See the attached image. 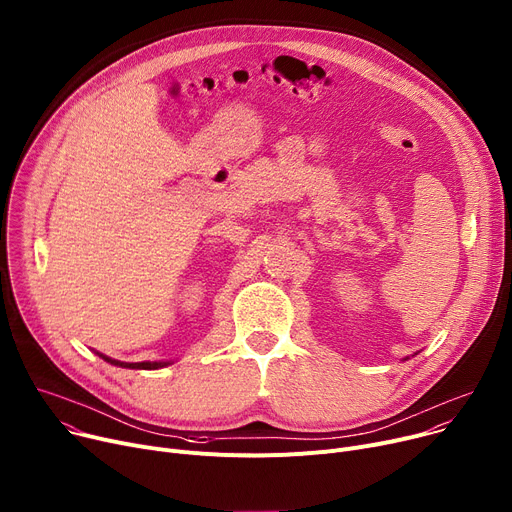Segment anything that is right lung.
I'll use <instances>...</instances> for the list:
<instances>
[{
    "label": "right lung",
    "instance_id": "1",
    "mask_svg": "<svg viewBox=\"0 0 512 512\" xmlns=\"http://www.w3.org/2000/svg\"><path fill=\"white\" fill-rule=\"evenodd\" d=\"M100 357H102L104 361L116 365V367H125V369H160V367L170 365V363H121V361H112V359H108V357H104V355H100Z\"/></svg>",
    "mask_w": 512,
    "mask_h": 512
}]
</instances>
